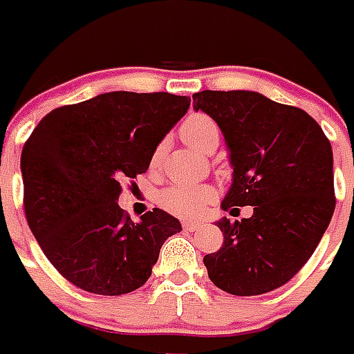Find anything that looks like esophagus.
I'll return each instance as SVG.
<instances>
[{
	"instance_id": "esophagus-1",
	"label": "esophagus",
	"mask_w": 354,
	"mask_h": 354,
	"mask_svg": "<svg viewBox=\"0 0 354 354\" xmlns=\"http://www.w3.org/2000/svg\"><path fill=\"white\" fill-rule=\"evenodd\" d=\"M183 226V230H185V232H194V230H198L200 227V222H193V221H185L182 224Z\"/></svg>"
}]
</instances>
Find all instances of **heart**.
I'll use <instances>...</instances> for the list:
<instances>
[{
  "mask_svg": "<svg viewBox=\"0 0 354 354\" xmlns=\"http://www.w3.org/2000/svg\"><path fill=\"white\" fill-rule=\"evenodd\" d=\"M183 141L191 149L198 152H207L211 145H218V127L211 118L204 113H193L189 115L180 127ZM160 156V150L156 152V160ZM216 198V189L213 185H185V183H174L163 189L158 194V204L172 215L182 216V218H193L202 215L205 207L213 204Z\"/></svg>",
  "mask_w": 354,
  "mask_h": 354,
  "instance_id": "b5f03b06",
  "label": "heart"
}]
</instances>
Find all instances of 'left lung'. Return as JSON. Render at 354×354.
<instances>
[{"mask_svg": "<svg viewBox=\"0 0 354 354\" xmlns=\"http://www.w3.org/2000/svg\"><path fill=\"white\" fill-rule=\"evenodd\" d=\"M193 108L218 124L230 152L221 207L253 205L250 218L216 221L224 244L204 257L207 275L233 296L275 290L310 259L335 213L329 139L305 110L257 91H198Z\"/></svg>", "mask_w": 354, "mask_h": 354, "instance_id": "left-lung-1", "label": "left lung"}]
</instances>
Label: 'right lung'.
Returning a JSON list of instances; mask_svg holds the SVG:
<instances>
[{
	"instance_id": "obj_1",
	"label": "right lung",
	"mask_w": 354,
	"mask_h": 354,
	"mask_svg": "<svg viewBox=\"0 0 354 354\" xmlns=\"http://www.w3.org/2000/svg\"><path fill=\"white\" fill-rule=\"evenodd\" d=\"M189 104L163 91H108L53 110L32 130L21 150L25 216L41 252L75 286L101 296L136 290L163 242L182 232L167 211L133 222L118 202L122 180L149 169Z\"/></svg>"
}]
</instances>
